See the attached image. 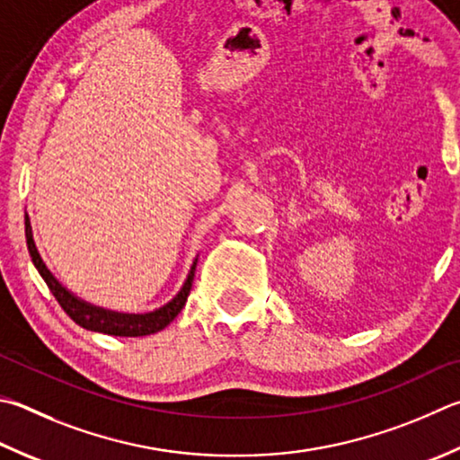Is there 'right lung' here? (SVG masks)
Listing matches in <instances>:
<instances>
[{
    "mask_svg": "<svg viewBox=\"0 0 460 460\" xmlns=\"http://www.w3.org/2000/svg\"><path fill=\"white\" fill-rule=\"evenodd\" d=\"M26 243H28V252L31 257V263L36 267L38 273L41 275V279L46 281V286L52 291V296L58 299V304L62 305V310L68 314L74 322H76L80 328L90 330V332H100V333H108V336H122V338H138V336H150V333H156L164 330L174 317L179 315V312L185 307L187 297L190 294V286H193V278H195V267H197V257L190 270L187 273V279L182 283V288L177 291L171 302H166L164 305L156 307L153 312H145V314H127V312H114V310H106V307H100L86 302V299L78 297L76 294L62 286V281L56 278V275L48 270V265L41 259L36 241H33V231H31V223H30V215L26 213Z\"/></svg>",
    "mask_w": 460,
    "mask_h": 460,
    "instance_id": "right-lung-1",
    "label": "right lung"
}]
</instances>
